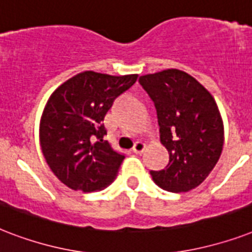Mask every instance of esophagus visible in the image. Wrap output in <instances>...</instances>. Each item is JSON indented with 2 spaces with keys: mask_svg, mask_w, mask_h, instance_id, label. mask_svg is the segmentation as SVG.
Instances as JSON below:
<instances>
[{
  "mask_svg": "<svg viewBox=\"0 0 252 252\" xmlns=\"http://www.w3.org/2000/svg\"><path fill=\"white\" fill-rule=\"evenodd\" d=\"M145 148H146V145H145V144H144V142H142V141H137V142H136V144H134V146H133V152H134V153H137V154H141L142 152L145 150Z\"/></svg>",
  "mask_w": 252,
  "mask_h": 252,
  "instance_id": "34e87169",
  "label": "esophagus"
}]
</instances>
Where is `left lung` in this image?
Wrapping results in <instances>:
<instances>
[{
	"instance_id": "8db88e82",
	"label": "left lung",
	"mask_w": 252,
	"mask_h": 252,
	"mask_svg": "<svg viewBox=\"0 0 252 252\" xmlns=\"http://www.w3.org/2000/svg\"><path fill=\"white\" fill-rule=\"evenodd\" d=\"M138 81L153 99L161 144L170 156L167 166L150 175L166 191H191L207 179L222 153L223 122L217 103L199 81L179 69Z\"/></svg>"
}]
</instances>
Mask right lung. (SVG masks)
<instances>
[{"instance_id":"right-lung-1","label":"right lung","mask_w":252,"mask_h":252,"mask_svg":"<svg viewBox=\"0 0 252 252\" xmlns=\"http://www.w3.org/2000/svg\"><path fill=\"white\" fill-rule=\"evenodd\" d=\"M137 74L78 73L49 96L41 114L39 140L52 172L74 191H100L116 178L124 156L104 140L103 124L114 100Z\"/></svg>"}]
</instances>
